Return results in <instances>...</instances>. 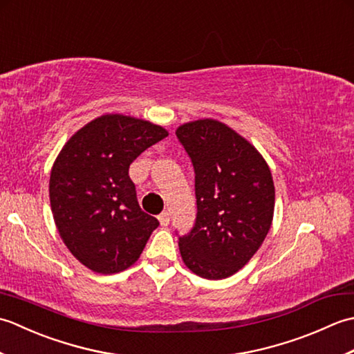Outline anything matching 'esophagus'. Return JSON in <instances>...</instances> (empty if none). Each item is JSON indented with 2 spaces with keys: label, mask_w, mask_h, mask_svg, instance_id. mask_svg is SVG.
Instances as JSON below:
<instances>
[{
  "label": "esophagus",
  "mask_w": 354,
  "mask_h": 354,
  "mask_svg": "<svg viewBox=\"0 0 354 354\" xmlns=\"http://www.w3.org/2000/svg\"><path fill=\"white\" fill-rule=\"evenodd\" d=\"M158 219H160V223L162 225V227H167L170 222V214L167 212H162L160 216H158Z\"/></svg>",
  "instance_id": "esophagus-1"
}]
</instances>
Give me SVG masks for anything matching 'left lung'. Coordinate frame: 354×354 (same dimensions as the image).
Returning <instances> with one entry per match:
<instances>
[{"label": "left lung", "mask_w": 354, "mask_h": 354, "mask_svg": "<svg viewBox=\"0 0 354 354\" xmlns=\"http://www.w3.org/2000/svg\"><path fill=\"white\" fill-rule=\"evenodd\" d=\"M176 137L192 158L198 214L179 237L193 274L222 280L259 251L272 225L275 187L265 158L250 141L214 118L181 124Z\"/></svg>", "instance_id": "obj_1"}]
</instances>
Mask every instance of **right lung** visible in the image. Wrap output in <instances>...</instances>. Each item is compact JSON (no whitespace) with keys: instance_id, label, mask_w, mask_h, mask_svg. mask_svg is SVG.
<instances>
[{"instance_id":"right-lung-1","label":"right lung","mask_w":354,"mask_h":354,"mask_svg":"<svg viewBox=\"0 0 354 354\" xmlns=\"http://www.w3.org/2000/svg\"><path fill=\"white\" fill-rule=\"evenodd\" d=\"M167 135L147 120L106 114L80 127L59 152L48 185L53 219L88 269L117 274L140 259L160 222L140 208L129 165Z\"/></svg>"}]
</instances>
